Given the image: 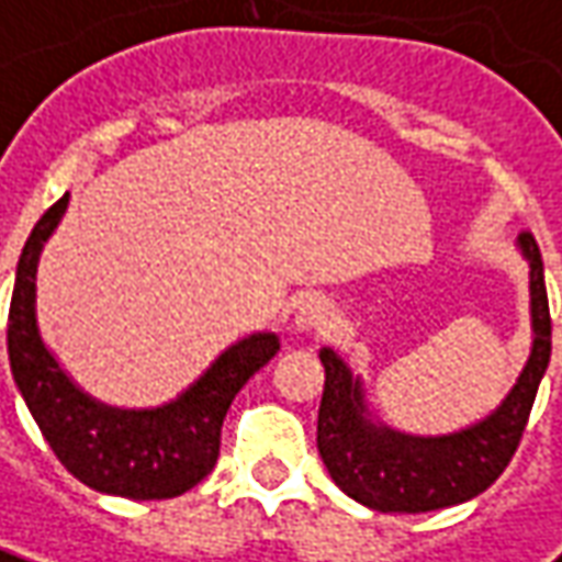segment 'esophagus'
Returning a JSON list of instances; mask_svg holds the SVG:
<instances>
[{
  "instance_id": "34e87169",
  "label": "esophagus",
  "mask_w": 562,
  "mask_h": 562,
  "mask_svg": "<svg viewBox=\"0 0 562 562\" xmlns=\"http://www.w3.org/2000/svg\"><path fill=\"white\" fill-rule=\"evenodd\" d=\"M335 323V307L329 297L307 295L295 311V326L304 331H323Z\"/></svg>"
}]
</instances>
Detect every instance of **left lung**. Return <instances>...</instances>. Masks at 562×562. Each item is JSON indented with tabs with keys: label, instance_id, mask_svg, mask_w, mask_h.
I'll return each mask as SVG.
<instances>
[{
	"label": "left lung",
	"instance_id": "1",
	"mask_svg": "<svg viewBox=\"0 0 562 562\" xmlns=\"http://www.w3.org/2000/svg\"><path fill=\"white\" fill-rule=\"evenodd\" d=\"M532 289V353L520 381L486 422L452 437H403L391 427H372L362 415L360 381L338 353L323 347L326 387L316 418V449L335 486L353 502L381 514H425L461 505L486 492L505 473L529 425L541 375L551 362V307L544 289V265L536 236L520 233Z\"/></svg>",
	"mask_w": 562,
	"mask_h": 562
}]
</instances>
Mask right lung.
I'll use <instances>...</instances> for the list:
<instances>
[{"label": "right lung", "mask_w": 562, "mask_h": 562, "mask_svg": "<svg viewBox=\"0 0 562 562\" xmlns=\"http://www.w3.org/2000/svg\"><path fill=\"white\" fill-rule=\"evenodd\" d=\"M70 193L36 221L24 243L9 307V362L26 409L67 471L91 490L122 498H175L215 468L233 396L277 357V335L233 345L205 375L162 409L122 412L94 403L45 350L36 329L42 243L67 212Z\"/></svg>", "instance_id": "right-lung-1"}]
</instances>
